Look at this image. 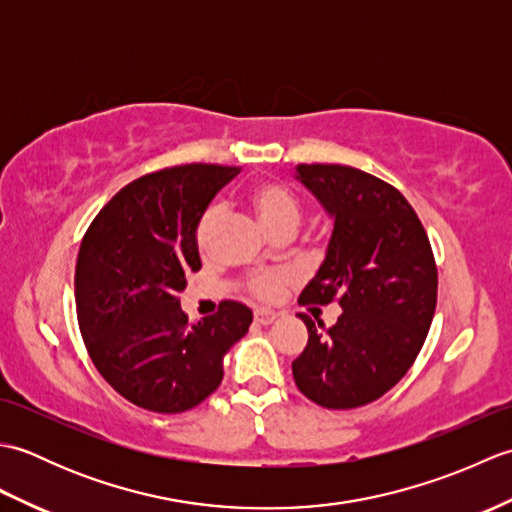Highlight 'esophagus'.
I'll use <instances>...</instances> for the list:
<instances>
[{
	"label": "esophagus",
	"mask_w": 512,
	"mask_h": 512,
	"mask_svg": "<svg viewBox=\"0 0 512 512\" xmlns=\"http://www.w3.org/2000/svg\"><path fill=\"white\" fill-rule=\"evenodd\" d=\"M275 319H277V312H273V310H268V308L255 310V323H259V325H270Z\"/></svg>",
	"instance_id": "1"
}]
</instances>
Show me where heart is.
<instances>
[{"mask_svg": "<svg viewBox=\"0 0 512 512\" xmlns=\"http://www.w3.org/2000/svg\"><path fill=\"white\" fill-rule=\"evenodd\" d=\"M248 202L257 213L259 222H262L270 233H277L279 228L284 226L297 228L301 220V204L295 198V193L279 182L253 184L248 191ZM217 224H220V206L211 204L209 209L200 215L198 226H195V244H198L200 253H209ZM281 286H284V279L279 275H255L250 279V290L262 299L275 297Z\"/></svg>", "mask_w": 512, "mask_h": 512, "instance_id": "1", "label": "heart"}]
</instances>
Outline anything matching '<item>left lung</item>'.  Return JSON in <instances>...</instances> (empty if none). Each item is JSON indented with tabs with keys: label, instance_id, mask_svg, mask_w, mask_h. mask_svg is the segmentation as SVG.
I'll return each instance as SVG.
<instances>
[{
	"label": "left lung",
	"instance_id": "left-lung-1",
	"mask_svg": "<svg viewBox=\"0 0 512 512\" xmlns=\"http://www.w3.org/2000/svg\"><path fill=\"white\" fill-rule=\"evenodd\" d=\"M295 178L332 217L317 275L299 303L339 301L343 314L321 333L308 314V345L292 361L303 396L325 409L367 405L409 372L438 301V268L427 231L398 189L343 165H297Z\"/></svg>",
	"mask_w": 512,
	"mask_h": 512
}]
</instances>
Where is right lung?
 Returning <instances> with one entry per match:
<instances>
[{
    "mask_svg": "<svg viewBox=\"0 0 512 512\" xmlns=\"http://www.w3.org/2000/svg\"><path fill=\"white\" fill-rule=\"evenodd\" d=\"M237 167L182 165L129 182L94 217L74 273L76 317L92 363L118 394L156 413L198 407L253 312L222 301L189 323L187 275L202 268L195 226Z\"/></svg>",
    "mask_w": 512,
    "mask_h": 512,
    "instance_id": "right-lung-1",
    "label": "right lung"
}]
</instances>
